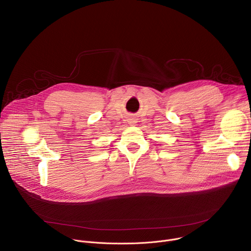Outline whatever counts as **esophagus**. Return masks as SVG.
Segmentation results:
<instances>
[{"mask_svg":"<svg viewBox=\"0 0 251 251\" xmlns=\"http://www.w3.org/2000/svg\"><path fill=\"white\" fill-rule=\"evenodd\" d=\"M136 122H137V121H136V119H134V118H130V119H129V124H130V125H135Z\"/></svg>","mask_w":251,"mask_h":251,"instance_id":"1","label":"esophagus"}]
</instances>
